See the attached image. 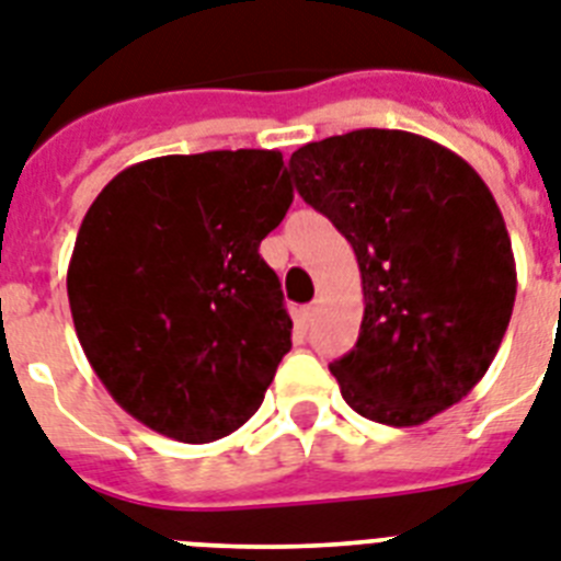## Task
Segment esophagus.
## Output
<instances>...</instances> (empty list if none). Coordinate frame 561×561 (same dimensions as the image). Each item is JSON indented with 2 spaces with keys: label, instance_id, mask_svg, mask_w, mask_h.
<instances>
[{
  "label": "esophagus",
  "instance_id": "1",
  "mask_svg": "<svg viewBox=\"0 0 561 561\" xmlns=\"http://www.w3.org/2000/svg\"><path fill=\"white\" fill-rule=\"evenodd\" d=\"M317 313H319V305L317 302L308 305V308H302V319H305V322H313V319H317Z\"/></svg>",
  "mask_w": 561,
  "mask_h": 561
}]
</instances>
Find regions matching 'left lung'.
Masks as SVG:
<instances>
[{
	"label": "left lung",
	"mask_w": 561,
	"mask_h": 561,
	"mask_svg": "<svg viewBox=\"0 0 561 561\" xmlns=\"http://www.w3.org/2000/svg\"><path fill=\"white\" fill-rule=\"evenodd\" d=\"M290 176L359 262V339L331 365L342 399L393 427L462 402L516 299L511 237L482 176L425 136L382 128L305 145Z\"/></svg>",
	"instance_id": "left-lung-1"
}]
</instances>
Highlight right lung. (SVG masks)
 <instances>
[{"instance_id": "add662e5", "label": "right lung", "mask_w": 561, "mask_h": 561, "mask_svg": "<svg viewBox=\"0 0 561 561\" xmlns=\"http://www.w3.org/2000/svg\"><path fill=\"white\" fill-rule=\"evenodd\" d=\"M290 202L279 150H208L130 164L88 208L68 265L73 328L150 431L202 445L259 411L294 328L259 244Z\"/></svg>"}]
</instances>
